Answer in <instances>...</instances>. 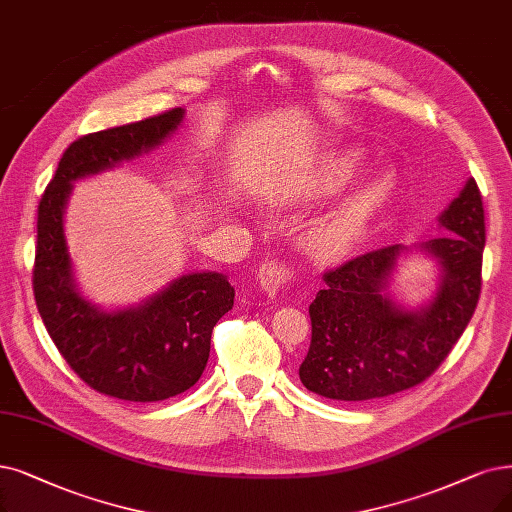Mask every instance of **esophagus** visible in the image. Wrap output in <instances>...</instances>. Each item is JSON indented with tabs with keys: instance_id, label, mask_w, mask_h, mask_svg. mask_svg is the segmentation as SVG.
Returning a JSON list of instances; mask_svg holds the SVG:
<instances>
[{
	"instance_id": "1",
	"label": "esophagus",
	"mask_w": 512,
	"mask_h": 512,
	"mask_svg": "<svg viewBox=\"0 0 512 512\" xmlns=\"http://www.w3.org/2000/svg\"><path fill=\"white\" fill-rule=\"evenodd\" d=\"M258 279H260V288L264 290V294H267L269 298H275V296H279V292L283 288L292 285L294 271L288 267V264L269 260V262L262 264Z\"/></svg>"
}]
</instances>
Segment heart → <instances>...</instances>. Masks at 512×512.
Here are the masks:
<instances>
[{"mask_svg":"<svg viewBox=\"0 0 512 512\" xmlns=\"http://www.w3.org/2000/svg\"><path fill=\"white\" fill-rule=\"evenodd\" d=\"M365 168V157L359 151H338L325 157L313 176V191L332 197L349 189ZM395 189V178L378 172L346 195L336 208L313 222L306 233L311 250L323 258H346L359 250L370 237L376 220L386 208Z\"/></svg>","mask_w":512,"mask_h":512,"instance_id":"obj_1","label":"heart"}]
</instances>
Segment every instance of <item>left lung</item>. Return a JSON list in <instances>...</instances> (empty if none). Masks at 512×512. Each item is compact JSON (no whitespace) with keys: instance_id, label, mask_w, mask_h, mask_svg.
Here are the masks:
<instances>
[{"instance_id":"left-lung-1","label":"left lung","mask_w":512,"mask_h":512,"mask_svg":"<svg viewBox=\"0 0 512 512\" xmlns=\"http://www.w3.org/2000/svg\"><path fill=\"white\" fill-rule=\"evenodd\" d=\"M435 235L418 245H391L330 271L309 306L313 338L300 365L311 393L336 401L395 395L431 376L473 317L481 292L485 245L483 201L475 178L437 216ZM412 253L436 262L434 294L416 307L390 288Z\"/></svg>"}]
</instances>
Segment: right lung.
Wrapping results in <instances>:
<instances>
[{
  "mask_svg": "<svg viewBox=\"0 0 512 512\" xmlns=\"http://www.w3.org/2000/svg\"><path fill=\"white\" fill-rule=\"evenodd\" d=\"M185 121V109L88 134L58 161L39 201L33 292L60 355L94 391L124 401L170 399L201 378L212 330L233 309L235 288L216 271L185 273L136 304L100 306L79 288L65 233L77 180L151 153Z\"/></svg>",
  "mask_w": 512,
  "mask_h": 512,
  "instance_id": "add662e5",
  "label": "right lung"
}]
</instances>
